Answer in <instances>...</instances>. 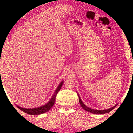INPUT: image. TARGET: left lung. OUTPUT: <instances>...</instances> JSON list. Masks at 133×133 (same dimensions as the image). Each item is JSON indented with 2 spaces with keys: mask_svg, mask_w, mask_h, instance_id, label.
Returning <instances> with one entry per match:
<instances>
[{
  "mask_svg": "<svg viewBox=\"0 0 133 133\" xmlns=\"http://www.w3.org/2000/svg\"><path fill=\"white\" fill-rule=\"evenodd\" d=\"M77 95L79 96V101L80 102V104H81V107L83 108L85 110H86V111H88V112H91V113H93L95 114H106V113H108L109 112H110L112 110V109L115 108V107L117 106V105H115V106H114L112 107H111V108H109V109H104V110H98V109H92L89 108V107H88L85 105V104H84L83 102H82L81 99V97L79 96V94L77 93Z\"/></svg>",
  "mask_w": 133,
  "mask_h": 133,
  "instance_id": "obj_1",
  "label": "left lung"
}]
</instances>
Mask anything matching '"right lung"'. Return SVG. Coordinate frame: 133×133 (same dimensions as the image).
Here are the masks:
<instances>
[{
    "mask_svg": "<svg viewBox=\"0 0 133 133\" xmlns=\"http://www.w3.org/2000/svg\"><path fill=\"white\" fill-rule=\"evenodd\" d=\"M63 83H64V82L63 81L60 82V84H59L58 86V87L57 88L56 90H55V92H54V94L52 95L51 99H50V101L45 105H43L41 107H37V108H22V107L18 106L17 105H16V107H17L19 109H20L21 111H22L23 112L28 114H29V115H40L41 114L47 112V111H49L50 109L52 108V107L54 105V102H55V101H56L57 94L58 91H60V90L61 89V88H62V86H63Z\"/></svg>",
    "mask_w": 133,
    "mask_h": 133,
    "instance_id": "obj_1",
    "label": "right lung"
}]
</instances>
